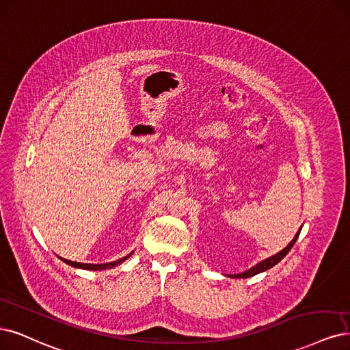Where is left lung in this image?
<instances>
[{
    "mask_svg": "<svg viewBox=\"0 0 350 350\" xmlns=\"http://www.w3.org/2000/svg\"><path fill=\"white\" fill-rule=\"evenodd\" d=\"M299 232H301V227H299V230L295 233V236H294V239L291 240V242L288 243L281 252L275 253V255H272V256H269V258H267V259H263V260L258 262V263L255 265V267H252V268L246 269L245 272H240V273H227L226 276H228V278H250V276H253V275H258V273H260V272H265V271L271 269L272 267H275L276 263L281 262V260L286 256V253L291 250V247H293V246L295 245V242H297V239H298V236H299Z\"/></svg>",
    "mask_w": 350,
    "mask_h": 350,
    "instance_id": "8db88e82",
    "label": "left lung"
}]
</instances>
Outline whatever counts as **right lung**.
<instances>
[{
  "label": "right lung",
  "instance_id": "1",
  "mask_svg": "<svg viewBox=\"0 0 350 350\" xmlns=\"http://www.w3.org/2000/svg\"><path fill=\"white\" fill-rule=\"evenodd\" d=\"M131 255H133V252L129 253L127 256L118 259V260H114V262H108V263H79V262H72V260H68V259H64L60 258V260H64L66 265H70V267L74 268H78V269H88V271H103V269H111L114 267H117V265L123 263L126 259H129Z\"/></svg>",
  "mask_w": 350,
  "mask_h": 350
}]
</instances>
